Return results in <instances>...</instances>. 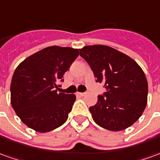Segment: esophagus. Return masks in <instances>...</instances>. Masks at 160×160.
<instances>
[{
  "label": "esophagus",
  "mask_w": 160,
  "mask_h": 160,
  "mask_svg": "<svg viewBox=\"0 0 160 160\" xmlns=\"http://www.w3.org/2000/svg\"><path fill=\"white\" fill-rule=\"evenodd\" d=\"M86 93H77V95H79L80 97H82V96H84Z\"/></svg>",
  "instance_id": "obj_1"
}]
</instances>
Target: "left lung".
I'll use <instances>...</instances> for the list:
<instances>
[{
	"label": "left lung",
	"instance_id": "left-lung-1",
	"mask_svg": "<svg viewBox=\"0 0 160 160\" xmlns=\"http://www.w3.org/2000/svg\"><path fill=\"white\" fill-rule=\"evenodd\" d=\"M80 54L106 92L89 108L94 121L112 131L127 129L138 121L147 104L148 83L138 63L107 45H88Z\"/></svg>",
	"mask_w": 160,
	"mask_h": 160
}]
</instances>
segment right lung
Wrapping results in <instances>:
<instances>
[{
	"instance_id": "right-lung-1",
	"label": "right lung",
	"mask_w": 160,
	"mask_h": 160,
	"mask_svg": "<svg viewBox=\"0 0 160 160\" xmlns=\"http://www.w3.org/2000/svg\"><path fill=\"white\" fill-rule=\"evenodd\" d=\"M78 56V49L50 46L16 67L10 85L11 105L29 128L44 133L67 120L76 96L58 93L57 83L63 81V75Z\"/></svg>"
}]
</instances>
